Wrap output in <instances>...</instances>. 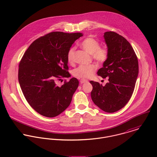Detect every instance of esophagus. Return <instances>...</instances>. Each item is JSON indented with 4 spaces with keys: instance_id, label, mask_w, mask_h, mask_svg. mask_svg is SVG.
<instances>
[{
    "instance_id": "esophagus-1",
    "label": "esophagus",
    "mask_w": 157,
    "mask_h": 157,
    "mask_svg": "<svg viewBox=\"0 0 157 157\" xmlns=\"http://www.w3.org/2000/svg\"><path fill=\"white\" fill-rule=\"evenodd\" d=\"M88 82V80H86V79H81L80 82L81 84H83V83H87Z\"/></svg>"
}]
</instances>
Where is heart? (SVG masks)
Segmentation results:
<instances>
[{
    "label": "heart",
    "mask_w": 157,
    "mask_h": 157,
    "mask_svg": "<svg viewBox=\"0 0 157 157\" xmlns=\"http://www.w3.org/2000/svg\"><path fill=\"white\" fill-rule=\"evenodd\" d=\"M80 46L85 51L91 54L92 58L98 63H103L108 58V49L106 47H100L99 42L92 37L85 39L80 43ZM75 49V48L72 46L67 51V60L69 63H72L74 60ZM97 68V67L95 64L80 65L73 70L72 74L74 76L78 78L83 79L89 78L94 75Z\"/></svg>",
    "instance_id": "1"
}]
</instances>
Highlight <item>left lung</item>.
I'll return each mask as SVG.
<instances>
[{"label": "left lung", "mask_w": 157, "mask_h": 157, "mask_svg": "<svg viewBox=\"0 0 157 157\" xmlns=\"http://www.w3.org/2000/svg\"><path fill=\"white\" fill-rule=\"evenodd\" d=\"M108 50V58L98 75L109 82L105 86L90 81L91 98L95 105L103 111L117 112L129 101L134 90L138 74V62L134 50L123 36L113 32L104 33Z\"/></svg>", "instance_id": "1"}]
</instances>
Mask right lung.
<instances>
[{
	"mask_svg": "<svg viewBox=\"0 0 157 157\" xmlns=\"http://www.w3.org/2000/svg\"><path fill=\"white\" fill-rule=\"evenodd\" d=\"M82 36L52 32L34 40L24 53L19 66V82L28 103L40 115L54 117L69 106L78 80L73 77L61 86L57 82L71 77L67 51Z\"/></svg>",
	"mask_w": 157,
	"mask_h": 157,
	"instance_id": "obj_1",
	"label": "right lung"
}]
</instances>
